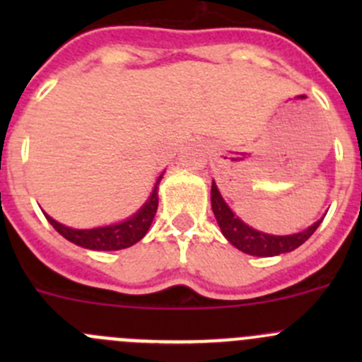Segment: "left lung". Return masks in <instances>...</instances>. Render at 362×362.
Wrapping results in <instances>:
<instances>
[{
	"mask_svg": "<svg viewBox=\"0 0 362 362\" xmlns=\"http://www.w3.org/2000/svg\"><path fill=\"white\" fill-rule=\"evenodd\" d=\"M211 210H214L218 228H221L226 240L238 250L245 252L249 255H257V257H273V255L287 254V252L298 249L315 233V229L319 228L324 218H319L312 226H308L305 231L294 233V235L280 236L257 231V229L245 224L242 218L236 217L235 211L228 206V203L224 202L222 194L218 192L215 182H211Z\"/></svg>",
	"mask_w": 362,
	"mask_h": 362,
	"instance_id": "obj_1",
	"label": "left lung"
}]
</instances>
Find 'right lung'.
<instances>
[{
  "mask_svg": "<svg viewBox=\"0 0 362 362\" xmlns=\"http://www.w3.org/2000/svg\"><path fill=\"white\" fill-rule=\"evenodd\" d=\"M160 178H163V175L158 178V182H156L154 189H152L151 196H148L147 202L144 203V206H141L136 214H133L131 217H127L126 221L122 222H115V224L101 226V228H93V229H75L54 221L50 215L45 214V217L61 236H64L68 242L75 243V245L83 247V249H89V250L127 249V247L134 245V243L140 242V240L147 235L148 228H151L152 221H154V215L156 211H158V204H159L158 191H159Z\"/></svg>",
  "mask_w": 362,
  "mask_h": 362,
  "instance_id": "add662e5",
  "label": "right lung"
}]
</instances>
